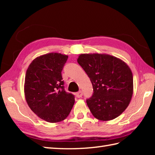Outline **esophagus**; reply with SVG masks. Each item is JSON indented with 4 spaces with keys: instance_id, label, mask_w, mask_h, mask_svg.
I'll return each instance as SVG.
<instances>
[{
    "instance_id": "esophagus-1",
    "label": "esophagus",
    "mask_w": 155,
    "mask_h": 155,
    "mask_svg": "<svg viewBox=\"0 0 155 155\" xmlns=\"http://www.w3.org/2000/svg\"><path fill=\"white\" fill-rule=\"evenodd\" d=\"M76 96H77V97H78V98H81L82 96H83V92H82L81 91H78V93H76Z\"/></svg>"
}]
</instances>
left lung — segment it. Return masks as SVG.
I'll list each match as a JSON object with an SVG mask.
<instances>
[{"label":"left lung","mask_w":155,"mask_h":155,"mask_svg":"<svg viewBox=\"0 0 155 155\" xmlns=\"http://www.w3.org/2000/svg\"><path fill=\"white\" fill-rule=\"evenodd\" d=\"M78 63L93 84V94L87 104L100 120L114 119L129 104L133 93V77L124 61L106 54H81Z\"/></svg>","instance_id":"1"}]
</instances>
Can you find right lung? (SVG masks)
<instances>
[{
    "label": "right lung",
    "instance_id": "right-lung-1",
    "mask_svg": "<svg viewBox=\"0 0 155 155\" xmlns=\"http://www.w3.org/2000/svg\"><path fill=\"white\" fill-rule=\"evenodd\" d=\"M68 56L51 52L35 58L25 75V96L31 109L48 123L67 118L74 97L64 91L61 72Z\"/></svg>",
    "mask_w": 155,
    "mask_h": 155
}]
</instances>
